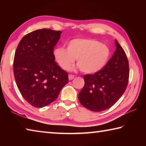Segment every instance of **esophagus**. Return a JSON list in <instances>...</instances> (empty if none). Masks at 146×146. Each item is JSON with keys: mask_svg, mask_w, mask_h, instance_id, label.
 Instances as JSON below:
<instances>
[{"mask_svg": "<svg viewBox=\"0 0 146 146\" xmlns=\"http://www.w3.org/2000/svg\"><path fill=\"white\" fill-rule=\"evenodd\" d=\"M69 80H73V79L74 78V77H75V76H74L73 75H69Z\"/></svg>", "mask_w": 146, "mask_h": 146, "instance_id": "obj_1", "label": "esophagus"}]
</instances>
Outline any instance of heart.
<instances>
[{
	"mask_svg": "<svg viewBox=\"0 0 146 146\" xmlns=\"http://www.w3.org/2000/svg\"><path fill=\"white\" fill-rule=\"evenodd\" d=\"M110 49L104 44L91 38H75L69 42L67 49L58 48L54 52L55 60L64 70H68L76 59L80 71L97 73L105 67L110 57Z\"/></svg>",
	"mask_w": 146,
	"mask_h": 146,
	"instance_id": "1",
	"label": "heart"
}]
</instances>
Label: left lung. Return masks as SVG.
Wrapping results in <instances>:
<instances>
[{"label":"left lung","instance_id":"obj_1","mask_svg":"<svg viewBox=\"0 0 146 146\" xmlns=\"http://www.w3.org/2000/svg\"><path fill=\"white\" fill-rule=\"evenodd\" d=\"M116 50L102 70L84 75L85 84L78 94L81 104L93 111L110 108L122 97L129 81V62L115 40Z\"/></svg>","mask_w":146,"mask_h":146}]
</instances>
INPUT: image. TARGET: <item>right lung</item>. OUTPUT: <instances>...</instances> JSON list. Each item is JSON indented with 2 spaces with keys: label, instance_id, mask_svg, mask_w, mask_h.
<instances>
[{
  "label": "right lung",
  "instance_id": "obj_1",
  "mask_svg": "<svg viewBox=\"0 0 146 146\" xmlns=\"http://www.w3.org/2000/svg\"><path fill=\"white\" fill-rule=\"evenodd\" d=\"M60 31L37 29L26 35L15 53L13 73L20 93L29 104L43 108L55 101L68 74L55 61L54 47Z\"/></svg>",
  "mask_w": 146,
  "mask_h": 146
}]
</instances>
